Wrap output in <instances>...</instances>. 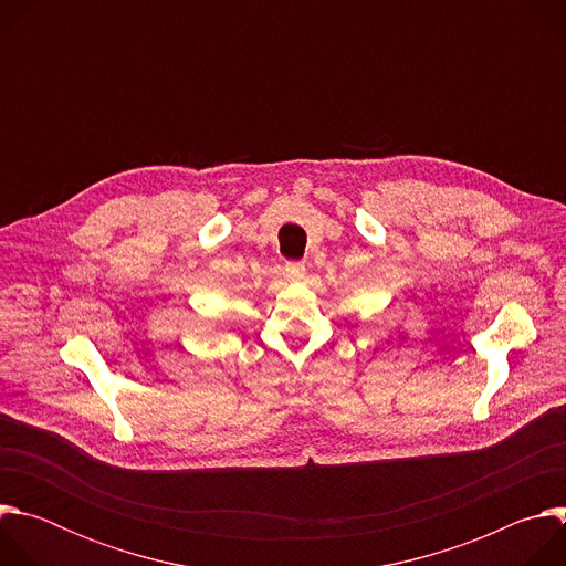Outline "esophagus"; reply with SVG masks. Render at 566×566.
Segmentation results:
<instances>
[{"mask_svg": "<svg viewBox=\"0 0 566 566\" xmlns=\"http://www.w3.org/2000/svg\"><path fill=\"white\" fill-rule=\"evenodd\" d=\"M304 273H306V269L302 262H286V266H284V275L289 280H302Z\"/></svg>", "mask_w": 566, "mask_h": 566, "instance_id": "34e87169", "label": "esophagus"}]
</instances>
